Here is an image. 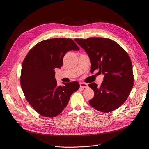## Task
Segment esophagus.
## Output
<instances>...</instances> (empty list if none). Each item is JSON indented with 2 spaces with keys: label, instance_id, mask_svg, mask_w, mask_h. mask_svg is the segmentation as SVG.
<instances>
[{
  "label": "esophagus",
  "instance_id": "obj_1",
  "mask_svg": "<svg viewBox=\"0 0 149 149\" xmlns=\"http://www.w3.org/2000/svg\"><path fill=\"white\" fill-rule=\"evenodd\" d=\"M79 85H80V87H81V88H88V84H86V83H84V82H80Z\"/></svg>",
  "mask_w": 149,
  "mask_h": 149
}]
</instances>
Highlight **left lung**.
Segmentation results:
<instances>
[{"instance_id":"obj_1","label":"left lung","mask_w":149,"mask_h":149,"mask_svg":"<svg viewBox=\"0 0 149 149\" xmlns=\"http://www.w3.org/2000/svg\"><path fill=\"white\" fill-rule=\"evenodd\" d=\"M89 56L91 72L99 69L104 76L101 85H88L94 92L90 105L100 112L118 108L127 99L134 85L132 64L127 52L117 42L106 38H76Z\"/></svg>"}]
</instances>
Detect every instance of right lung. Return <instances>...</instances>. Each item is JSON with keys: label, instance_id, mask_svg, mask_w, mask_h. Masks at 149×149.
I'll list each match as a JSON object with an SVG mask.
<instances>
[{"label": "right lung", "instance_id": "obj_1", "mask_svg": "<svg viewBox=\"0 0 149 149\" xmlns=\"http://www.w3.org/2000/svg\"><path fill=\"white\" fill-rule=\"evenodd\" d=\"M70 38L43 40L28 52L22 63L20 84L25 98L39 114L45 117L58 116L67 107L71 95L79 88L77 82L57 86L55 68L63 64L70 50H79Z\"/></svg>", "mask_w": 149, "mask_h": 149}]
</instances>
